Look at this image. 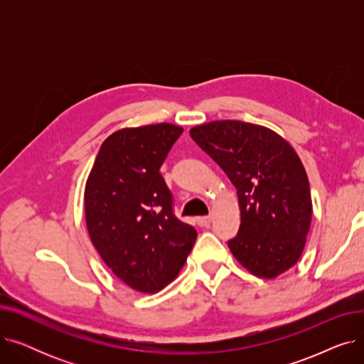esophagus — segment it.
Instances as JSON below:
<instances>
[{
  "mask_svg": "<svg viewBox=\"0 0 364 364\" xmlns=\"http://www.w3.org/2000/svg\"><path fill=\"white\" fill-rule=\"evenodd\" d=\"M196 221H198V225L200 227H209V224H211V217H199Z\"/></svg>",
  "mask_w": 364,
  "mask_h": 364,
  "instance_id": "34e87169",
  "label": "esophagus"
}]
</instances>
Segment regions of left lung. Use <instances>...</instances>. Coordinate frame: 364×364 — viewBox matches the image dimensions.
Listing matches in <instances>:
<instances>
[{
	"label": "left lung",
	"mask_w": 364,
	"mask_h": 364,
	"mask_svg": "<svg viewBox=\"0 0 364 364\" xmlns=\"http://www.w3.org/2000/svg\"><path fill=\"white\" fill-rule=\"evenodd\" d=\"M237 188L240 227L228 240L235 258L257 277L274 279L299 259L311 224L307 172L277 132L242 121L190 129Z\"/></svg>",
	"instance_id": "8db88e82"
}]
</instances>
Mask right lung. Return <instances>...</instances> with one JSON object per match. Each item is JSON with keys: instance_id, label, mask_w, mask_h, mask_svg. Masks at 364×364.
Here are the masks:
<instances>
[{"instance_id": "right-lung-1", "label": "right lung", "mask_w": 364, "mask_h": 364, "mask_svg": "<svg viewBox=\"0 0 364 364\" xmlns=\"http://www.w3.org/2000/svg\"><path fill=\"white\" fill-rule=\"evenodd\" d=\"M183 128L155 124L109 136L85 184V221L102 259L129 288L155 294L180 273L198 232L180 221L161 166Z\"/></svg>"}]
</instances>
